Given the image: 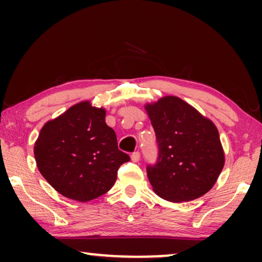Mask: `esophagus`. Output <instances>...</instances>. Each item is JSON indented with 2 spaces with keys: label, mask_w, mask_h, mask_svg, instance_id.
Returning a JSON list of instances; mask_svg holds the SVG:
<instances>
[{
  "label": "esophagus",
  "mask_w": 262,
  "mask_h": 262,
  "mask_svg": "<svg viewBox=\"0 0 262 262\" xmlns=\"http://www.w3.org/2000/svg\"><path fill=\"white\" fill-rule=\"evenodd\" d=\"M139 157H141V154H139L138 151H135V152L131 154V160L134 161V162H138Z\"/></svg>",
  "instance_id": "esophagus-1"
}]
</instances>
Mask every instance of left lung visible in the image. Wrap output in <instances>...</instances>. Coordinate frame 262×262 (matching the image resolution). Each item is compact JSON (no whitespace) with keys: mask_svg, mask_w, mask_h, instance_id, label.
Here are the masks:
<instances>
[{"mask_svg":"<svg viewBox=\"0 0 262 262\" xmlns=\"http://www.w3.org/2000/svg\"><path fill=\"white\" fill-rule=\"evenodd\" d=\"M145 111L159 143L156 163L146 167L154 192L171 203L209 192L225 161L216 125L178 96L146 103Z\"/></svg>","mask_w":262,"mask_h":262,"instance_id":"8db88e82","label":"left lung"}]
</instances>
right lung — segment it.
Returning <instances> with one entry per match:
<instances>
[{
  "mask_svg": "<svg viewBox=\"0 0 262 262\" xmlns=\"http://www.w3.org/2000/svg\"><path fill=\"white\" fill-rule=\"evenodd\" d=\"M106 110L82 101L49 120L34 144L37 167L67 198L85 203L108 192L118 169L130 161L118 149L117 136L105 121Z\"/></svg>",
  "mask_w": 262,
  "mask_h": 262,
  "instance_id": "right-lung-1",
  "label": "right lung"
}]
</instances>
